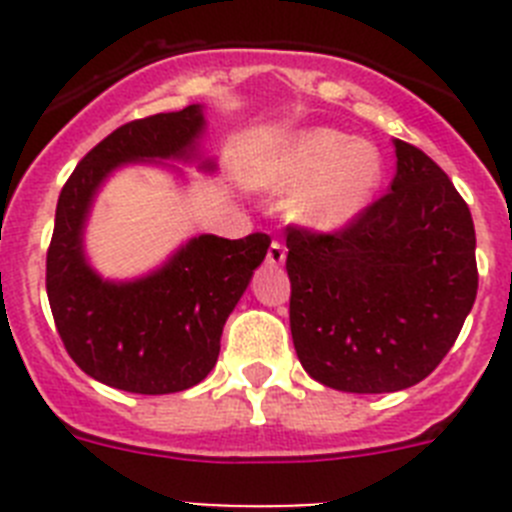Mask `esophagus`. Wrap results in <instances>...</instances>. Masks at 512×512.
<instances>
[{"mask_svg": "<svg viewBox=\"0 0 512 512\" xmlns=\"http://www.w3.org/2000/svg\"><path fill=\"white\" fill-rule=\"evenodd\" d=\"M284 261H287V248H284V243L271 241L269 253H266V264H269V266H282Z\"/></svg>", "mask_w": 512, "mask_h": 512, "instance_id": "esophagus-1", "label": "esophagus"}]
</instances>
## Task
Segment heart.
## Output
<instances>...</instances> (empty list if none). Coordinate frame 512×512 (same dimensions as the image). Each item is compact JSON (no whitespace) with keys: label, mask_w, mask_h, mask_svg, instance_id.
I'll return each instance as SVG.
<instances>
[{"label":"heart","mask_w":512,"mask_h":512,"mask_svg":"<svg viewBox=\"0 0 512 512\" xmlns=\"http://www.w3.org/2000/svg\"><path fill=\"white\" fill-rule=\"evenodd\" d=\"M384 176L382 153L369 140L315 128L297 135L266 169V187L300 192L295 217L312 230H341L374 200Z\"/></svg>","instance_id":"b5f03b06"}]
</instances>
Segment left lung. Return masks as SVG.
I'll return each mask as SVG.
<instances>
[{
	"label": "left lung",
	"mask_w": 512,
	"mask_h": 512,
	"mask_svg": "<svg viewBox=\"0 0 512 512\" xmlns=\"http://www.w3.org/2000/svg\"><path fill=\"white\" fill-rule=\"evenodd\" d=\"M390 192L336 233L287 228L289 328L325 387H413L454 346L477 297L474 223L433 158L395 138Z\"/></svg>",
	"instance_id": "1"
}]
</instances>
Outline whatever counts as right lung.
Here are the masks:
<instances>
[{
    "label": "right lung",
    "mask_w": 512,
    "mask_h": 512,
    "mask_svg": "<svg viewBox=\"0 0 512 512\" xmlns=\"http://www.w3.org/2000/svg\"><path fill=\"white\" fill-rule=\"evenodd\" d=\"M202 128L200 104L125 122L81 158L58 197L45 259L53 320L81 372L115 390L169 395L200 384L271 243L266 233L238 241L200 235L135 282H104L87 264L81 235L99 184L128 161L197 156Z\"/></svg>",
    "instance_id": "obj_1"
}]
</instances>
